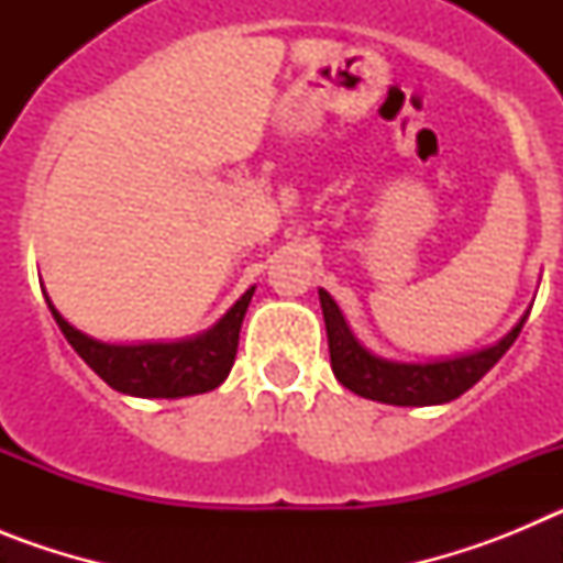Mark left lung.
<instances>
[{"label": "left lung", "instance_id": "obj_1", "mask_svg": "<svg viewBox=\"0 0 563 563\" xmlns=\"http://www.w3.org/2000/svg\"><path fill=\"white\" fill-rule=\"evenodd\" d=\"M318 298H321V310H324L330 363L338 383L366 400L389 402V406H437V402L456 400L494 369L496 361L514 346L527 321V316H521L519 324L499 343L474 352V355L440 363H395L363 350L330 292L318 290Z\"/></svg>", "mask_w": 563, "mask_h": 563}]
</instances>
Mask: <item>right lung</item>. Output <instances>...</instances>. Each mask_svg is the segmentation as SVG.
Returning a JSON list of instances; mask_svg holds the SVG:
<instances>
[{
    "label": "right lung",
    "instance_id": "obj_1",
    "mask_svg": "<svg viewBox=\"0 0 563 563\" xmlns=\"http://www.w3.org/2000/svg\"><path fill=\"white\" fill-rule=\"evenodd\" d=\"M253 290L256 287H251L239 298L236 305L220 318V324L211 327L206 335L177 343H137V346L101 343L84 335L58 316L56 307L49 301L47 305L69 346L112 389L132 397H188L217 389L228 377L233 357H236L239 330H242V318L251 305Z\"/></svg>",
    "mask_w": 563,
    "mask_h": 563
}]
</instances>
